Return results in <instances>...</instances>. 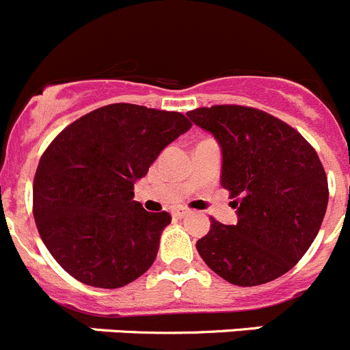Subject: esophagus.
Masks as SVG:
<instances>
[{
    "instance_id": "1",
    "label": "esophagus",
    "mask_w": 350,
    "mask_h": 350,
    "mask_svg": "<svg viewBox=\"0 0 350 350\" xmlns=\"http://www.w3.org/2000/svg\"><path fill=\"white\" fill-rule=\"evenodd\" d=\"M171 212H172V215H174V217H179V219H181V217H185V215L190 214V211H188V208H185V207H174Z\"/></svg>"
}]
</instances>
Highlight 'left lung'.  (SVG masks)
<instances>
[{
	"instance_id": "1",
	"label": "left lung",
	"mask_w": 350,
	"mask_h": 350,
	"mask_svg": "<svg viewBox=\"0 0 350 350\" xmlns=\"http://www.w3.org/2000/svg\"><path fill=\"white\" fill-rule=\"evenodd\" d=\"M221 148V186L237 202V224L212 219L197 241L202 259L238 286L273 282L314 241L328 205V179L311 145L283 120L250 107L188 112Z\"/></svg>"
}]
</instances>
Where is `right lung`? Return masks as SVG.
I'll return each instance as SVG.
<instances>
[{"mask_svg":"<svg viewBox=\"0 0 350 350\" xmlns=\"http://www.w3.org/2000/svg\"><path fill=\"white\" fill-rule=\"evenodd\" d=\"M183 113L113 103L65 127L39 160L34 219L53 259L79 282L120 288L150 269L171 215L135 197L160 152L190 129Z\"/></svg>","mask_w":350,"mask_h":350,"instance_id":"obj_1","label":"right lung"}]
</instances>
